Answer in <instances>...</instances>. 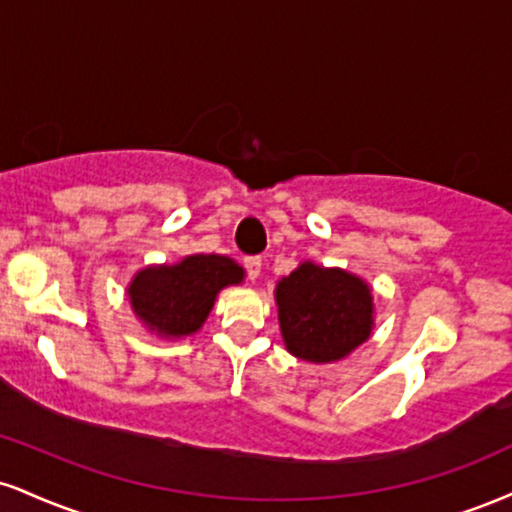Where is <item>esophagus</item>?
I'll return each mask as SVG.
<instances>
[{"label": "esophagus", "mask_w": 512, "mask_h": 512, "mask_svg": "<svg viewBox=\"0 0 512 512\" xmlns=\"http://www.w3.org/2000/svg\"><path fill=\"white\" fill-rule=\"evenodd\" d=\"M262 269V257H245V272H248V279L255 281L260 276Z\"/></svg>", "instance_id": "esophagus-1"}]
</instances>
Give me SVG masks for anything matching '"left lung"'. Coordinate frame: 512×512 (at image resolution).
<instances>
[{"instance_id": "left-lung-1", "label": "left lung", "mask_w": 512, "mask_h": 512, "mask_svg": "<svg viewBox=\"0 0 512 512\" xmlns=\"http://www.w3.org/2000/svg\"><path fill=\"white\" fill-rule=\"evenodd\" d=\"M276 303L283 341L300 360H341L372 331V293L341 269L300 264L276 286Z\"/></svg>"}]
</instances>
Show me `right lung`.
Instances as JSON below:
<instances>
[{
  "instance_id": "1",
  "label": "right lung",
  "mask_w": 512,
  "mask_h": 512,
  "mask_svg": "<svg viewBox=\"0 0 512 512\" xmlns=\"http://www.w3.org/2000/svg\"><path fill=\"white\" fill-rule=\"evenodd\" d=\"M243 269L229 257L193 255L174 267H150L135 276L128 298L135 315L162 336H188L205 322L214 298Z\"/></svg>"
}]
</instances>
